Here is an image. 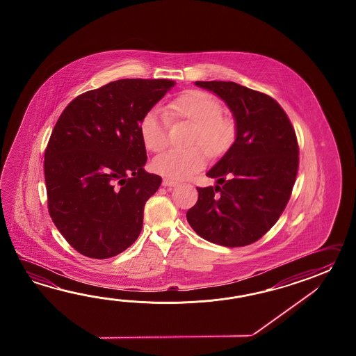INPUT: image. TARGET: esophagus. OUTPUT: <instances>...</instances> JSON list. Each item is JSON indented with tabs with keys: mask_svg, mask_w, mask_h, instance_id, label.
<instances>
[{
	"mask_svg": "<svg viewBox=\"0 0 356 356\" xmlns=\"http://www.w3.org/2000/svg\"><path fill=\"white\" fill-rule=\"evenodd\" d=\"M178 184V181H175V179H170V178H163V186L164 187H175Z\"/></svg>",
	"mask_w": 356,
	"mask_h": 356,
	"instance_id": "34e87169",
	"label": "esophagus"
}]
</instances>
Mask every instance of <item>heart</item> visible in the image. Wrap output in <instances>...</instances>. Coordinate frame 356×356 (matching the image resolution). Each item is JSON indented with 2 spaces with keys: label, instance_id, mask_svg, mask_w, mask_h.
Returning a JSON list of instances; mask_svg holds the SVG:
<instances>
[{
  "label": "heart",
  "instance_id": "b5f03b06",
  "mask_svg": "<svg viewBox=\"0 0 356 356\" xmlns=\"http://www.w3.org/2000/svg\"><path fill=\"white\" fill-rule=\"evenodd\" d=\"M168 111L175 117L193 123L191 144L201 142L212 154L225 152L234 138V126L222 115V106L211 94L191 90L175 99ZM145 147L150 152L163 150L168 143L167 118L158 109L145 112L138 123ZM207 163V152L202 145L188 149H170L160 154L152 163L160 175L173 179H184L200 172Z\"/></svg>",
  "mask_w": 356,
  "mask_h": 356
}]
</instances>
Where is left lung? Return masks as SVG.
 I'll use <instances>...</instances> for the list:
<instances>
[{"instance_id": "1", "label": "left lung", "mask_w": 356, "mask_h": 356, "mask_svg": "<svg viewBox=\"0 0 356 356\" xmlns=\"http://www.w3.org/2000/svg\"><path fill=\"white\" fill-rule=\"evenodd\" d=\"M225 102L235 141L206 173L215 187L198 188L187 221L201 238L224 247L254 243L275 225L296 183L299 147L280 104L233 81H196Z\"/></svg>"}]
</instances>
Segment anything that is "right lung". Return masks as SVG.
I'll use <instances>...</instances> for the list:
<instances>
[{
    "mask_svg": "<svg viewBox=\"0 0 356 356\" xmlns=\"http://www.w3.org/2000/svg\"><path fill=\"white\" fill-rule=\"evenodd\" d=\"M175 81L122 79L68 104L44 154L48 210L68 244L86 257H114L136 241L146 201L161 184L145 172L138 123Z\"/></svg>",
    "mask_w": 356,
    "mask_h": 356,
    "instance_id": "add662e5",
    "label": "right lung"
}]
</instances>
